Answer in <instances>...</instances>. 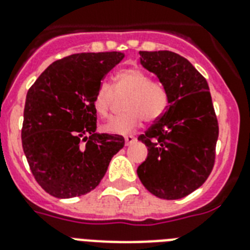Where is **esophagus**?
Instances as JSON below:
<instances>
[{
  "label": "esophagus",
  "instance_id": "34e87169",
  "mask_svg": "<svg viewBox=\"0 0 250 250\" xmlns=\"http://www.w3.org/2000/svg\"><path fill=\"white\" fill-rule=\"evenodd\" d=\"M125 145H131L136 141V137L132 136V135H127V136L125 137Z\"/></svg>",
  "mask_w": 250,
  "mask_h": 250
}]
</instances>
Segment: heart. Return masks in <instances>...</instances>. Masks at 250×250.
I'll return each instance as SVG.
<instances>
[{"label":"heart","mask_w":250,"mask_h":250,"mask_svg":"<svg viewBox=\"0 0 250 250\" xmlns=\"http://www.w3.org/2000/svg\"><path fill=\"white\" fill-rule=\"evenodd\" d=\"M115 94H125V113L114 117L105 125L104 129L111 133L132 132L140 127L143 119L148 123L156 122L168 107L166 88L137 67L119 70L113 78V89L105 83L98 85L92 101L98 117L107 118L111 114Z\"/></svg>","instance_id":"obj_1"}]
</instances>
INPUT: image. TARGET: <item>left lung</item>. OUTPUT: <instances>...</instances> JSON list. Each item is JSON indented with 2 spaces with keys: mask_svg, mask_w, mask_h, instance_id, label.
<instances>
[{
  "mask_svg": "<svg viewBox=\"0 0 250 250\" xmlns=\"http://www.w3.org/2000/svg\"><path fill=\"white\" fill-rule=\"evenodd\" d=\"M140 61L158 76L170 105L137 137L149 152L137 175L152 194L178 200L201 187L214 167L219 127L211 94L205 78L176 53L140 52Z\"/></svg>",
  "mask_w": 250,
  "mask_h": 250,
  "instance_id": "obj_1",
  "label": "left lung"
}]
</instances>
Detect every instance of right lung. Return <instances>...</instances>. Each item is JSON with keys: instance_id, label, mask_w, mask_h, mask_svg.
<instances>
[{"instance_id": "right-lung-1", "label": "right lung", "mask_w": 250, "mask_h": 250, "mask_svg": "<svg viewBox=\"0 0 250 250\" xmlns=\"http://www.w3.org/2000/svg\"><path fill=\"white\" fill-rule=\"evenodd\" d=\"M123 53H80L53 62L27 92L21 145L29 168L57 198L82 196L100 184L121 135L96 133L93 96Z\"/></svg>"}]
</instances>
